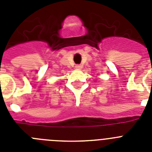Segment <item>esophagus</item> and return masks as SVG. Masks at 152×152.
Wrapping results in <instances>:
<instances>
[{
    "label": "esophagus",
    "instance_id": "34e87169",
    "mask_svg": "<svg viewBox=\"0 0 152 152\" xmlns=\"http://www.w3.org/2000/svg\"><path fill=\"white\" fill-rule=\"evenodd\" d=\"M75 68H76V69H80V68H81V65H80V64H76V65H75Z\"/></svg>",
    "mask_w": 152,
    "mask_h": 152
}]
</instances>
